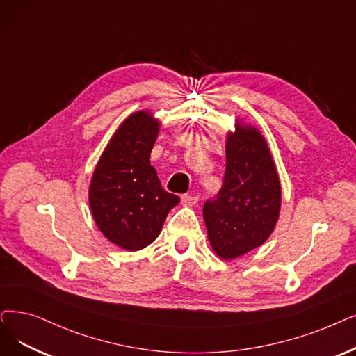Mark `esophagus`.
Returning a JSON list of instances; mask_svg holds the SVG:
<instances>
[{"label": "esophagus", "instance_id": "34e87169", "mask_svg": "<svg viewBox=\"0 0 356 356\" xmlns=\"http://www.w3.org/2000/svg\"><path fill=\"white\" fill-rule=\"evenodd\" d=\"M180 199H181V204H183V205H189V207H191V205L197 204V199H199V197H197L196 195H188V193H186V195H181Z\"/></svg>", "mask_w": 356, "mask_h": 356}]
</instances>
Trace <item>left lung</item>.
<instances>
[{
    "label": "left lung",
    "mask_w": 356,
    "mask_h": 356,
    "mask_svg": "<svg viewBox=\"0 0 356 356\" xmlns=\"http://www.w3.org/2000/svg\"><path fill=\"white\" fill-rule=\"evenodd\" d=\"M222 188L204 205L208 240L221 259L240 257L264 244L280 218L281 181L270 151L254 127L236 120L225 144Z\"/></svg>",
    "instance_id": "8db88e82"
}]
</instances>
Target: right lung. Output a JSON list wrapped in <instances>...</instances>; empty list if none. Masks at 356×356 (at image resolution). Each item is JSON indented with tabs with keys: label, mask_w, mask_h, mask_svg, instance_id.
Returning a JSON list of instances; mask_svg holds the SVG:
<instances>
[{
	"label": "right lung",
	"mask_w": 356,
	"mask_h": 356,
	"mask_svg": "<svg viewBox=\"0 0 356 356\" xmlns=\"http://www.w3.org/2000/svg\"><path fill=\"white\" fill-rule=\"evenodd\" d=\"M160 122L148 111L120 123L92 173L88 202L99 229L128 252L141 250L160 234L179 196L161 188L149 163Z\"/></svg>",
	"instance_id": "obj_1"
}]
</instances>
